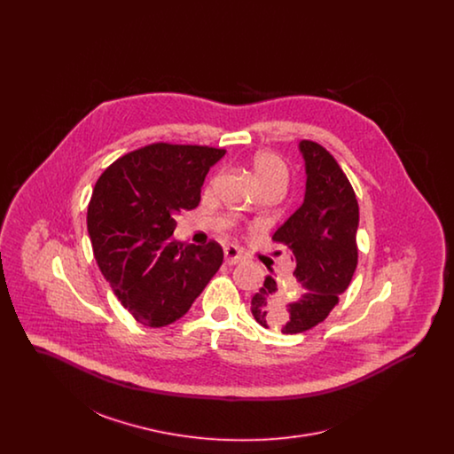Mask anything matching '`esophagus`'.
Returning a JSON list of instances; mask_svg holds the SVG:
<instances>
[{
	"instance_id": "1",
	"label": "esophagus",
	"mask_w": 454,
	"mask_h": 454,
	"mask_svg": "<svg viewBox=\"0 0 454 454\" xmlns=\"http://www.w3.org/2000/svg\"><path fill=\"white\" fill-rule=\"evenodd\" d=\"M241 260H243V254L238 250V247L230 245V247L224 248V262H226L228 265H235V263L241 262Z\"/></svg>"
}]
</instances>
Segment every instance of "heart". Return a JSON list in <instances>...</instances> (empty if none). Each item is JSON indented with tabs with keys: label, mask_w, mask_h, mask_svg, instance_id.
I'll use <instances>...</instances> for the list:
<instances>
[{
	"label": "heart",
	"mask_w": 454,
	"mask_h": 454,
	"mask_svg": "<svg viewBox=\"0 0 454 454\" xmlns=\"http://www.w3.org/2000/svg\"><path fill=\"white\" fill-rule=\"evenodd\" d=\"M252 172L260 187L263 185H286L287 180V167L282 161L281 156L276 153L260 152L252 158Z\"/></svg>",
	"instance_id": "obj_1"
}]
</instances>
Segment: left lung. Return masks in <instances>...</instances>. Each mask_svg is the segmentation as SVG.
<instances>
[{
  "instance_id": "left-lung-1",
  "label": "left lung",
  "mask_w": 454,
  "mask_h": 454,
  "mask_svg": "<svg viewBox=\"0 0 454 454\" xmlns=\"http://www.w3.org/2000/svg\"><path fill=\"white\" fill-rule=\"evenodd\" d=\"M300 152L306 170L304 200L272 237L287 247L296 265L291 282L300 298L281 308L270 276L252 298L254 318L265 328L281 326L282 333H301L324 322L357 267L359 206L354 189L324 146L301 141Z\"/></svg>"
}]
</instances>
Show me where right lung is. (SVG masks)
<instances>
[{"label":"right lung","mask_w":454,"mask_h":454,"mask_svg":"<svg viewBox=\"0 0 454 454\" xmlns=\"http://www.w3.org/2000/svg\"><path fill=\"white\" fill-rule=\"evenodd\" d=\"M224 150L154 143L128 153L95 184L88 233L114 294L145 326L182 318L223 263L216 241L173 239L175 216L197 207L209 168Z\"/></svg>","instance_id":"obj_1"}]
</instances>
